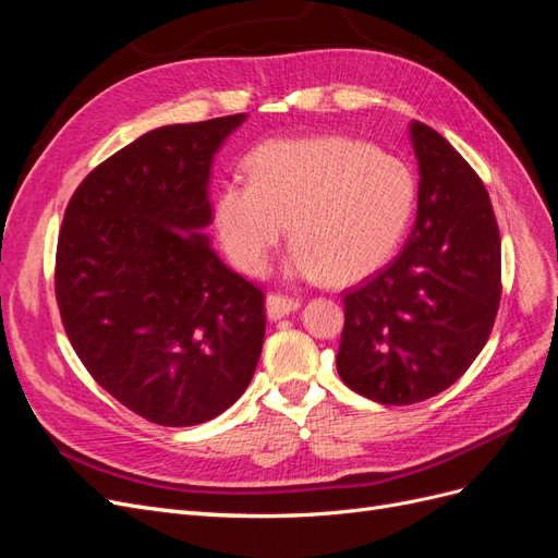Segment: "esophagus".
Segmentation results:
<instances>
[{
  "label": "esophagus",
  "mask_w": 558,
  "mask_h": 558,
  "mask_svg": "<svg viewBox=\"0 0 558 558\" xmlns=\"http://www.w3.org/2000/svg\"><path fill=\"white\" fill-rule=\"evenodd\" d=\"M299 308H301V301L294 296H287V294H268L266 296V313L271 319H280Z\"/></svg>",
  "instance_id": "obj_1"
}]
</instances>
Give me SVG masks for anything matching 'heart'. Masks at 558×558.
Listing matches in <instances>:
<instances>
[{"mask_svg":"<svg viewBox=\"0 0 558 558\" xmlns=\"http://www.w3.org/2000/svg\"><path fill=\"white\" fill-rule=\"evenodd\" d=\"M247 181L215 194V231L243 274L259 276L287 222L290 271L333 284L362 280L399 245L415 178L399 157L345 136L268 141L247 155Z\"/></svg>","mask_w":558,"mask_h":558,"instance_id":"1","label":"heart"}]
</instances>
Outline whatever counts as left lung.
I'll list each match as a JSON object with an SVG mask.
<instances>
[{"label": "left lung", "mask_w": 558, "mask_h": 558, "mask_svg": "<svg viewBox=\"0 0 558 558\" xmlns=\"http://www.w3.org/2000/svg\"><path fill=\"white\" fill-rule=\"evenodd\" d=\"M417 220L401 255L343 292L340 380L385 405L454 385L487 345L500 303V233L480 175L424 122Z\"/></svg>", "instance_id": "1"}]
</instances>
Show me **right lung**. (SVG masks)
<instances>
[{"label":"right lung","mask_w":558,"mask_h":558,"mask_svg":"<svg viewBox=\"0 0 558 558\" xmlns=\"http://www.w3.org/2000/svg\"><path fill=\"white\" fill-rule=\"evenodd\" d=\"M245 113L167 124L85 175L56 255L62 325L87 373L143 420L204 424L241 399L264 292L215 255L213 155Z\"/></svg>","instance_id":"1"}]
</instances>
